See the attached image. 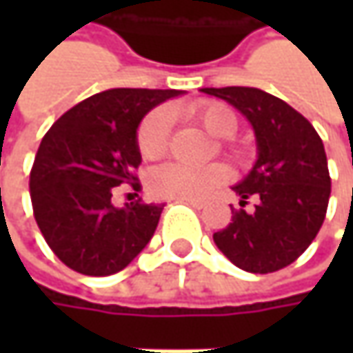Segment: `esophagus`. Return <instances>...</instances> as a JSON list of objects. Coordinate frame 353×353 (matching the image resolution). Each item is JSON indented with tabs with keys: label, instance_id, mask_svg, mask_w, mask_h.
Listing matches in <instances>:
<instances>
[{
	"label": "esophagus",
	"instance_id": "1",
	"mask_svg": "<svg viewBox=\"0 0 353 353\" xmlns=\"http://www.w3.org/2000/svg\"><path fill=\"white\" fill-rule=\"evenodd\" d=\"M181 202H186L188 206H192V208H196V210H200V208L204 206V202H200V200H181Z\"/></svg>",
	"mask_w": 353,
	"mask_h": 353
}]
</instances>
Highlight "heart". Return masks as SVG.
Instances as JSON below:
<instances>
[{
    "label": "heart",
    "mask_w": 353,
    "mask_h": 353,
    "mask_svg": "<svg viewBox=\"0 0 353 353\" xmlns=\"http://www.w3.org/2000/svg\"><path fill=\"white\" fill-rule=\"evenodd\" d=\"M190 116L214 137H232L237 131V114L224 102L206 100L190 105ZM172 131V112L161 105L143 117L137 128V149L143 159L155 161L167 153ZM230 151H236L225 143ZM228 172L222 165L212 163L204 167H190L181 163H167L149 174L151 192L161 198L174 200H204L214 188L224 183Z\"/></svg>",
    "instance_id": "b5f03b06"
}]
</instances>
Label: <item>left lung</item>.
<instances>
[{
	"instance_id": "obj_1",
	"label": "left lung",
	"mask_w": 353,
	"mask_h": 353,
	"mask_svg": "<svg viewBox=\"0 0 353 353\" xmlns=\"http://www.w3.org/2000/svg\"><path fill=\"white\" fill-rule=\"evenodd\" d=\"M248 117L257 161L234 186L241 208L214 234L232 263L250 273H273L296 261L319 234L330 198V172L322 139L294 108L259 88H202ZM250 197L258 200L245 210Z\"/></svg>"
}]
</instances>
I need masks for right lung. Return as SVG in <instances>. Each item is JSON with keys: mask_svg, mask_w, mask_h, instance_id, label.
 Here are the masks:
<instances>
[{"mask_svg": "<svg viewBox=\"0 0 353 353\" xmlns=\"http://www.w3.org/2000/svg\"><path fill=\"white\" fill-rule=\"evenodd\" d=\"M181 90L114 88L76 103L48 129L29 192L41 234L62 263L90 277L125 269L153 237L163 204H112L119 184L139 188L137 128Z\"/></svg>", "mask_w": 353, "mask_h": 353, "instance_id": "add662e5", "label": "right lung"}]
</instances>
